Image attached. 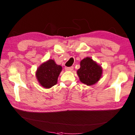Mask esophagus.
Masks as SVG:
<instances>
[{
	"instance_id": "34e87169",
	"label": "esophagus",
	"mask_w": 135,
	"mask_h": 135,
	"mask_svg": "<svg viewBox=\"0 0 135 135\" xmlns=\"http://www.w3.org/2000/svg\"><path fill=\"white\" fill-rule=\"evenodd\" d=\"M65 70L66 71H72L73 70V67H65Z\"/></svg>"
}]
</instances>
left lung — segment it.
I'll return each mask as SVG.
<instances>
[{
    "instance_id": "obj_1",
    "label": "left lung",
    "mask_w": 135,
    "mask_h": 135,
    "mask_svg": "<svg viewBox=\"0 0 135 135\" xmlns=\"http://www.w3.org/2000/svg\"><path fill=\"white\" fill-rule=\"evenodd\" d=\"M80 81L87 85L95 84L102 74V68L91 57L84 58L80 62V68L77 71Z\"/></svg>"
}]
</instances>
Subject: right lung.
<instances>
[{"label": "right lung", "instance_id": "obj_1", "mask_svg": "<svg viewBox=\"0 0 135 135\" xmlns=\"http://www.w3.org/2000/svg\"><path fill=\"white\" fill-rule=\"evenodd\" d=\"M62 70L61 65L56 64L54 60L49 59L37 68L36 71V79L42 87L50 88L57 84Z\"/></svg>", "mask_w": 135, "mask_h": 135}]
</instances>
